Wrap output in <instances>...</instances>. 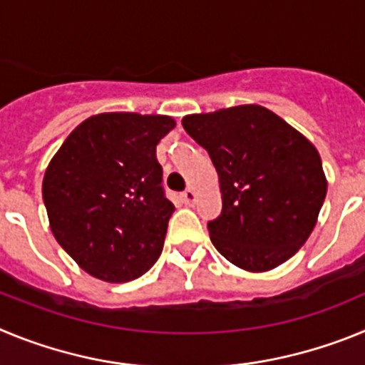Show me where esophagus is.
Here are the masks:
<instances>
[{
    "instance_id": "esophagus-1",
    "label": "esophagus",
    "mask_w": 365,
    "mask_h": 365,
    "mask_svg": "<svg viewBox=\"0 0 365 365\" xmlns=\"http://www.w3.org/2000/svg\"><path fill=\"white\" fill-rule=\"evenodd\" d=\"M195 199H197V193L193 192L192 188L185 190V192L180 193V201L185 202V205H193V202H195Z\"/></svg>"
}]
</instances>
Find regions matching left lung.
<instances>
[{
    "label": "left lung",
    "instance_id": "8db88e82",
    "mask_svg": "<svg viewBox=\"0 0 365 365\" xmlns=\"http://www.w3.org/2000/svg\"><path fill=\"white\" fill-rule=\"evenodd\" d=\"M186 133L219 175L222 210L208 222L214 247L248 272H267L298 252L327 195L318 150L257 104L186 115Z\"/></svg>",
    "mask_w": 365,
    "mask_h": 365
}]
</instances>
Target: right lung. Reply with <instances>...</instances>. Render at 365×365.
<instances>
[{
  "instance_id": "1",
  "label": "right lung",
  "mask_w": 365,
  "mask_h": 365,
  "mask_svg": "<svg viewBox=\"0 0 365 365\" xmlns=\"http://www.w3.org/2000/svg\"><path fill=\"white\" fill-rule=\"evenodd\" d=\"M173 128L166 115L98 113L51 159L41 186L51 232L87 274L124 283L159 259L175 206L155 151Z\"/></svg>"
}]
</instances>
